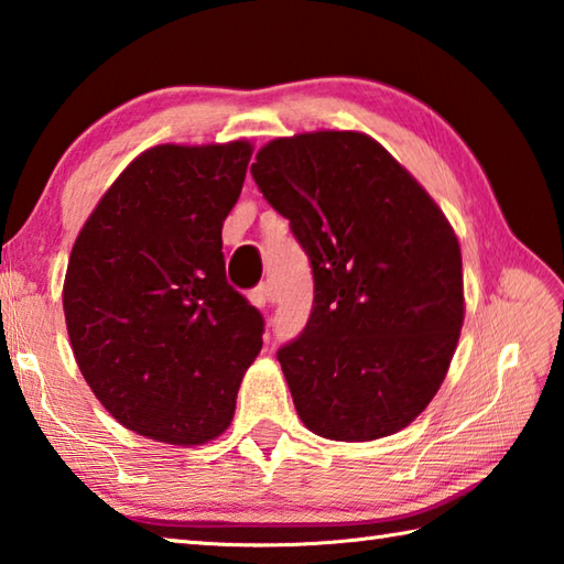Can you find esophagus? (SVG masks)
<instances>
[{
    "label": "esophagus",
    "instance_id": "obj_1",
    "mask_svg": "<svg viewBox=\"0 0 564 564\" xmlns=\"http://www.w3.org/2000/svg\"><path fill=\"white\" fill-rule=\"evenodd\" d=\"M249 299H251V303L256 305V308H265V305L273 301V295H271L269 285L261 283V285H256V289L249 293Z\"/></svg>",
    "mask_w": 564,
    "mask_h": 564
}]
</instances>
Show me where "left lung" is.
Listing matches in <instances>:
<instances>
[{"mask_svg": "<svg viewBox=\"0 0 564 564\" xmlns=\"http://www.w3.org/2000/svg\"><path fill=\"white\" fill-rule=\"evenodd\" d=\"M251 175L313 265L308 323L279 350L295 412L335 442L397 434L438 392L464 325L452 224L365 132L275 138Z\"/></svg>", "mask_w": 564, "mask_h": 564, "instance_id": "1", "label": "left lung"}]
</instances>
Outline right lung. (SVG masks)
<instances>
[{
  "label": "right lung",
  "mask_w": 564,
  "mask_h": 564,
  "mask_svg": "<svg viewBox=\"0 0 564 564\" xmlns=\"http://www.w3.org/2000/svg\"><path fill=\"white\" fill-rule=\"evenodd\" d=\"M247 140L155 145L120 172L80 229L64 313L80 375L140 436L199 446L227 432L263 317L224 271L221 227Z\"/></svg>",
  "instance_id": "add662e5"
}]
</instances>
